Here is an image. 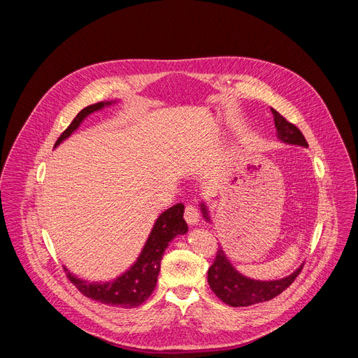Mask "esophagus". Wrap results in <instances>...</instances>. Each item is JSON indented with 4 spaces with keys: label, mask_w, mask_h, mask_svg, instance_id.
Wrapping results in <instances>:
<instances>
[{
    "label": "esophagus",
    "mask_w": 358,
    "mask_h": 358,
    "mask_svg": "<svg viewBox=\"0 0 358 358\" xmlns=\"http://www.w3.org/2000/svg\"><path fill=\"white\" fill-rule=\"evenodd\" d=\"M185 220H187V222L191 227L199 225V222H200V213H199L196 206H192V204L187 206V208H185Z\"/></svg>",
    "instance_id": "1"
}]
</instances>
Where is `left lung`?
Masks as SVG:
<instances>
[{
    "label": "left lung",
    "mask_w": 358,
    "mask_h": 358,
    "mask_svg": "<svg viewBox=\"0 0 358 358\" xmlns=\"http://www.w3.org/2000/svg\"><path fill=\"white\" fill-rule=\"evenodd\" d=\"M270 110L273 113L276 137L280 140V142L287 145L308 148V142L296 125L289 124L287 119L280 113H278L275 109H270ZM200 210L203 213L204 221L212 224L209 208L204 201L200 203ZM301 267L303 264H300L291 275L280 279H273V280L252 279L242 275L239 270L231 264L229 257L225 255L224 249L220 248L218 252H216L213 264L208 270V282L212 291L218 296V299H221L229 306H234V308L251 306V305H255V303L272 300L273 297L280 294V292H282L287 287H289L292 280L297 278Z\"/></svg>",
    "instance_id": "left-lung-1"
}]
</instances>
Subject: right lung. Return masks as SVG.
Here are the masks:
<instances>
[{"label":"right lung","instance_id":"add662e5","mask_svg":"<svg viewBox=\"0 0 358 358\" xmlns=\"http://www.w3.org/2000/svg\"><path fill=\"white\" fill-rule=\"evenodd\" d=\"M116 103V100L101 101L85 107L57 140L55 148L59 146L64 140H67L90 115ZM183 210H185V206L178 203L158 216L137 259L119 276L110 280H94V282H91V280L76 276L64 266L69 279L83 296L104 303V305L119 308L140 306L152 294V291L157 287L161 258L164 255V251L169 248L170 242L176 236L188 233V225L185 220H183Z\"/></svg>","mask_w":358,"mask_h":358}]
</instances>
